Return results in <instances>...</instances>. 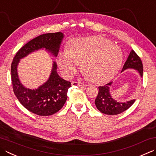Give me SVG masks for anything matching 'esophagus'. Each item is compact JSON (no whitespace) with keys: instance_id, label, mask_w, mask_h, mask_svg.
Masks as SVG:
<instances>
[{"instance_id":"1","label":"esophagus","mask_w":156,"mask_h":156,"mask_svg":"<svg viewBox=\"0 0 156 156\" xmlns=\"http://www.w3.org/2000/svg\"><path fill=\"white\" fill-rule=\"evenodd\" d=\"M72 86H78V87H86L87 84L82 83L81 82H77V81H74L72 82Z\"/></svg>"}]
</instances>
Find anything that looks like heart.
<instances>
[{"instance_id": "b5f03b06", "label": "heart", "mask_w": 156, "mask_h": 156, "mask_svg": "<svg viewBox=\"0 0 156 156\" xmlns=\"http://www.w3.org/2000/svg\"><path fill=\"white\" fill-rule=\"evenodd\" d=\"M81 62L91 80L104 82L117 74L122 62V53L117 45L102 36L72 39L69 47L59 54L58 65L67 76L76 72Z\"/></svg>"}]
</instances>
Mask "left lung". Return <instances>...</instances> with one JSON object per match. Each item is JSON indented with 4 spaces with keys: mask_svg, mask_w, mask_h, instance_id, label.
<instances>
[{
    "mask_svg": "<svg viewBox=\"0 0 156 156\" xmlns=\"http://www.w3.org/2000/svg\"><path fill=\"white\" fill-rule=\"evenodd\" d=\"M129 68L137 70L139 71L140 75L141 76H143V66L142 61L134 50L130 51L126 62H125L123 68L122 69V72ZM112 82L106 84L104 86L99 87V93L97 94L94 103L98 110L103 114L117 115L129 109L135 103V99L130 100L126 103H120L112 99L109 93V88Z\"/></svg>",
    "mask_w": 156,
    "mask_h": 156,
    "instance_id": "obj_1",
    "label": "left lung"
}]
</instances>
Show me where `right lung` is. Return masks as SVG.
I'll return each mask as SVG.
<instances>
[{
  "instance_id": "1",
  "label": "right lung",
  "mask_w": 156,
  "mask_h": 156,
  "mask_svg": "<svg viewBox=\"0 0 156 156\" xmlns=\"http://www.w3.org/2000/svg\"><path fill=\"white\" fill-rule=\"evenodd\" d=\"M63 34L62 32L48 33L33 38L17 52L11 63V72L13 90L20 103L27 110L42 116H47L59 112L68 98L67 93L71 82L59 77L54 62L51 74L47 82L38 89H28L20 82L17 72L20 59L29 53L45 48L55 56L57 55Z\"/></svg>"
}]
</instances>
